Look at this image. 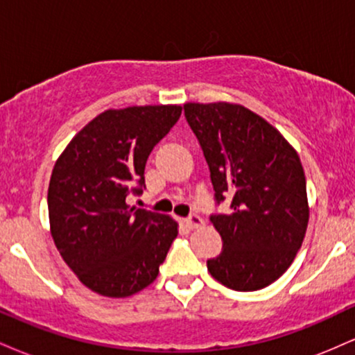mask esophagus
I'll return each instance as SVG.
<instances>
[{
	"label": "esophagus",
	"mask_w": 355,
	"mask_h": 355,
	"mask_svg": "<svg viewBox=\"0 0 355 355\" xmlns=\"http://www.w3.org/2000/svg\"><path fill=\"white\" fill-rule=\"evenodd\" d=\"M187 225L190 227V229H198V227L203 225V218L198 217L197 214H190L189 217H187Z\"/></svg>",
	"instance_id": "34e87169"
}]
</instances>
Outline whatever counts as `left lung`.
Returning <instances> with one entry per match:
<instances>
[{"instance_id":"1","label":"left lung","mask_w":355,"mask_h":355,"mask_svg":"<svg viewBox=\"0 0 355 355\" xmlns=\"http://www.w3.org/2000/svg\"><path fill=\"white\" fill-rule=\"evenodd\" d=\"M183 110L209 165L215 202L232 197L229 214L210 215L223 248L207 260V268L234 291H260L291 267L307 230L299 155L245 107L218 101L187 103Z\"/></svg>"}]
</instances>
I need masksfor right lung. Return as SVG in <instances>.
Masks as SVG:
<instances>
[{"instance_id":"1","label":"right lung","mask_w":355,"mask_h":355,"mask_svg":"<svg viewBox=\"0 0 355 355\" xmlns=\"http://www.w3.org/2000/svg\"><path fill=\"white\" fill-rule=\"evenodd\" d=\"M180 115L178 105L107 110L56 160L48 187L51 237L96 294L128 297L148 287L178 235L172 218L126 200L144 191L148 155Z\"/></svg>"}]
</instances>
